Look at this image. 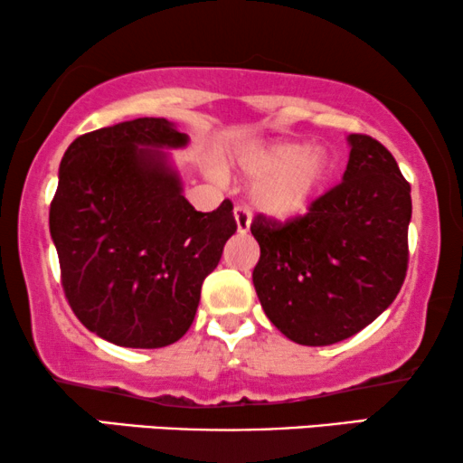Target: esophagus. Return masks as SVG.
<instances>
[{"instance_id":"1","label":"esophagus","mask_w":463,"mask_h":463,"mask_svg":"<svg viewBox=\"0 0 463 463\" xmlns=\"http://www.w3.org/2000/svg\"><path fill=\"white\" fill-rule=\"evenodd\" d=\"M233 219H236L238 233H246L250 230V210L246 206L233 208Z\"/></svg>"}]
</instances>
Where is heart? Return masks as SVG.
<instances>
[{"label": "heart", "instance_id": "heart-1", "mask_svg": "<svg viewBox=\"0 0 463 463\" xmlns=\"http://www.w3.org/2000/svg\"><path fill=\"white\" fill-rule=\"evenodd\" d=\"M244 176L257 180L253 203L276 221L304 217L326 194L334 174V157L326 146L299 140H272L246 146L236 155Z\"/></svg>", "mask_w": 463, "mask_h": 463}]
</instances>
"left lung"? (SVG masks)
<instances>
[{"instance_id": "8db88e82", "label": "left lung", "mask_w": 463, "mask_h": 463, "mask_svg": "<svg viewBox=\"0 0 463 463\" xmlns=\"http://www.w3.org/2000/svg\"><path fill=\"white\" fill-rule=\"evenodd\" d=\"M342 183L306 217L250 225L261 255L253 285L279 332L304 346L346 340L402 289L408 266L411 184L393 155L370 136L351 134Z\"/></svg>"}]
</instances>
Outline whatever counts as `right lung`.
<instances>
[{"instance_id": "1", "label": "right lung", "mask_w": 463, "mask_h": 463, "mask_svg": "<svg viewBox=\"0 0 463 463\" xmlns=\"http://www.w3.org/2000/svg\"><path fill=\"white\" fill-rule=\"evenodd\" d=\"M189 136L167 118H134L76 137L51 203L65 298L89 332L161 349L195 319L203 279L236 233L233 206L197 213L165 148Z\"/></svg>"}]
</instances>
